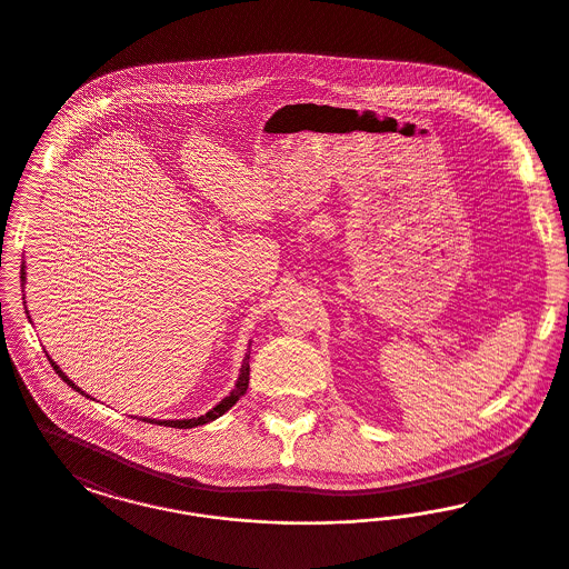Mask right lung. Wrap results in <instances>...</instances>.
<instances>
[{
	"label": "right lung",
	"instance_id": "1",
	"mask_svg": "<svg viewBox=\"0 0 569 569\" xmlns=\"http://www.w3.org/2000/svg\"><path fill=\"white\" fill-rule=\"evenodd\" d=\"M21 281H26V267H21ZM51 360V358H49ZM51 367L54 369V373L59 376V378L63 379L68 386H72L77 392H81V388H77L68 376L54 365L53 360H51ZM247 386H249V353L244 356L243 367H241V376H239V381H237V386H234V390L219 403V406L213 407L209 413H204V416H200V418H191V420H149V418H144V422H156V425H160V427H172V429H193V427H200V425H207V422H211V420H216L219 418L221 413H226L230 407L234 406L241 397H243L244 392H247Z\"/></svg>",
	"mask_w": 569,
	"mask_h": 569
}]
</instances>
